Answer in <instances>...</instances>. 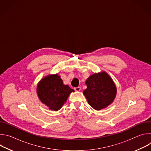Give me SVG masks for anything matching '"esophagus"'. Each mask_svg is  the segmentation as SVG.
Listing matches in <instances>:
<instances>
[{"instance_id": "obj_1", "label": "esophagus", "mask_w": 151, "mask_h": 151, "mask_svg": "<svg viewBox=\"0 0 151 151\" xmlns=\"http://www.w3.org/2000/svg\"><path fill=\"white\" fill-rule=\"evenodd\" d=\"M81 87H79L75 88V90L76 91H81Z\"/></svg>"}]
</instances>
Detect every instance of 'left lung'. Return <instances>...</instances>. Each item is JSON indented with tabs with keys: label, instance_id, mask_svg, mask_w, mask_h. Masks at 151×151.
Instances as JSON below:
<instances>
[{
	"label": "left lung",
	"instance_id": "left-lung-1",
	"mask_svg": "<svg viewBox=\"0 0 151 151\" xmlns=\"http://www.w3.org/2000/svg\"><path fill=\"white\" fill-rule=\"evenodd\" d=\"M85 84L87 88L83 94L88 104L96 111L106 108L115 99L116 87L111 77L104 71L91 75Z\"/></svg>",
	"mask_w": 151,
	"mask_h": 151
}]
</instances>
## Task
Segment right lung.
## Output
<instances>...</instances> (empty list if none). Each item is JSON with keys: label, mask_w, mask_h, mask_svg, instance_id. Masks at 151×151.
<instances>
[{"label": "right lung", "mask_w": 151, "mask_h": 151, "mask_svg": "<svg viewBox=\"0 0 151 151\" xmlns=\"http://www.w3.org/2000/svg\"><path fill=\"white\" fill-rule=\"evenodd\" d=\"M75 91L68 85H64L60 76L49 75L41 79L36 87V93L40 101L49 109L60 110L65 103L70 94Z\"/></svg>", "instance_id": "right-lung-1"}]
</instances>
